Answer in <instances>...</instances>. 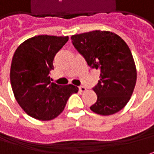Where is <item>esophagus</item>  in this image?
I'll return each instance as SVG.
<instances>
[{
  "instance_id": "esophagus-1",
  "label": "esophagus",
  "mask_w": 154,
  "mask_h": 154,
  "mask_svg": "<svg viewBox=\"0 0 154 154\" xmlns=\"http://www.w3.org/2000/svg\"><path fill=\"white\" fill-rule=\"evenodd\" d=\"M86 90H87V88H86L85 87H83V86L79 87V91H80V92H82H82H85Z\"/></svg>"
}]
</instances>
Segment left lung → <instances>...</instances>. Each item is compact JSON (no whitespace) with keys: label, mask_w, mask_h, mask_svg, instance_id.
I'll use <instances>...</instances> for the list:
<instances>
[{"label":"left lung","mask_w":154,"mask_h":154,"mask_svg":"<svg viewBox=\"0 0 154 154\" xmlns=\"http://www.w3.org/2000/svg\"><path fill=\"white\" fill-rule=\"evenodd\" d=\"M71 38L91 68L100 69V79L93 88L97 101L90 109L101 116L119 112L129 102L137 82V68L128 45L109 31L94 30Z\"/></svg>","instance_id":"8db88e82"}]
</instances>
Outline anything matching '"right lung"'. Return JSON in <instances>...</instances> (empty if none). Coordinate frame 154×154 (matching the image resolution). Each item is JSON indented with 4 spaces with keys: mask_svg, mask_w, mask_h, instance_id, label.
I'll return each mask as SVG.
<instances>
[{
    "mask_svg": "<svg viewBox=\"0 0 154 154\" xmlns=\"http://www.w3.org/2000/svg\"><path fill=\"white\" fill-rule=\"evenodd\" d=\"M68 36L38 35L23 42L16 50L10 70L12 92L17 102L29 116L51 121L65 109L69 97L78 92L72 84L51 82L50 71L57 52Z\"/></svg>",
    "mask_w": 154,
    "mask_h": 154,
    "instance_id": "add662e5",
    "label": "right lung"
}]
</instances>
